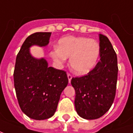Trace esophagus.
I'll list each match as a JSON object with an SVG mask.
<instances>
[{"mask_svg": "<svg viewBox=\"0 0 133 133\" xmlns=\"http://www.w3.org/2000/svg\"><path fill=\"white\" fill-rule=\"evenodd\" d=\"M68 82H69V83H70V81H71V79H72V75H70V74H68Z\"/></svg>", "mask_w": 133, "mask_h": 133, "instance_id": "obj_1", "label": "esophagus"}]
</instances>
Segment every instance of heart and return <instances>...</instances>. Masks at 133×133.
<instances>
[{
  "mask_svg": "<svg viewBox=\"0 0 133 133\" xmlns=\"http://www.w3.org/2000/svg\"><path fill=\"white\" fill-rule=\"evenodd\" d=\"M100 46L98 41L87 37L67 36L58 41V48H54L50 55L58 65H63L70 57L72 71L86 74L92 70L98 63Z\"/></svg>",
  "mask_w": 133,
  "mask_h": 133,
  "instance_id": "obj_1",
  "label": "heart"
}]
</instances>
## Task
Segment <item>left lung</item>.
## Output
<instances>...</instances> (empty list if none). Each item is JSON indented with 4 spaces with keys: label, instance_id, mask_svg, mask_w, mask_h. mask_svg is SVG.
Listing matches in <instances>:
<instances>
[{
    "label": "left lung",
    "instance_id": "1",
    "mask_svg": "<svg viewBox=\"0 0 133 133\" xmlns=\"http://www.w3.org/2000/svg\"><path fill=\"white\" fill-rule=\"evenodd\" d=\"M100 59L88 75L72 78L75 107L79 116L95 120L108 111L113 103L117 80V58L111 43L99 34Z\"/></svg>",
    "mask_w": 133,
    "mask_h": 133
}]
</instances>
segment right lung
Masks as SVG:
<instances>
[{"label":"right lung","mask_w":133,"mask_h":133,"mask_svg":"<svg viewBox=\"0 0 133 133\" xmlns=\"http://www.w3.org/2000/svg\"><path fill=\"white\" fill-rule=\"evenodd\" d=\"M50 35L46 32L29 35L16 57L13 73L16 96L22 111L33 120H45L55 114L68 83L65 71L49 67L45 58H35L30 53L33 45H48Z\"/></svg>","instance_id":"right-lung-1"}]
</instances>
